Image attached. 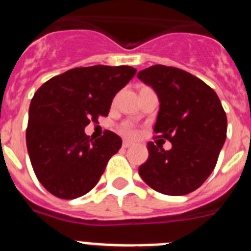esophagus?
<instances>
[{
	"label": "esophagus",
	"instance_id": "obj_1",
	"mask_svg": "<svg viewBox=\"0 0 251 251\" xmlns=\"http://www.w3.org/2000/svg\"><path fill=\"white\" fill-rule=\"evenodd\" d=\"M132 146H133L132 142L123 141V148H129V147H132Z\"/></svg>",
	"mask_w": 251,
	"mask_h": 251
}]
</instances>
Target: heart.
<instances>
[{
	"mask_svg": "<svg viewBox=\"0 0 251 251\" xmlns=\"http://www.w3.org/2000/svg\"><path fill=\"white\" fill-rule=\"evenodd\" d=\"M119 132L126 137H134L136 136V128L133 127L130 123H124L122 124L119 128Z\"/></svg>",
	"mask_w": 251,
	"mask_h": 251,
	"instance_id": "1",
	"label": "heart"
}]
</instances>
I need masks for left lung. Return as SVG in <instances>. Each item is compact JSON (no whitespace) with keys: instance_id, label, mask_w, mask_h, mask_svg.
<instances>
[{"instance_id":"1","label":"left lung","mask_w":251,"mask_h":251,"mask_svg":"<svg viewBox=\"0 0 251 251\" xmlns=\"http://www.w3.org/2000/svg\"><path fill=\"white\" fill-rule=\"evenodd\" d=\"M137 76L158 95L153 130L172 143L165 151L150 142L139 175L161 194H190L211 175L225 143L227 119L220 99L201 79L172 66L153 65Z\"/></svg>"}]
</instances>
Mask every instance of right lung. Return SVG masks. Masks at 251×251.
Wrapping results in <instances>:
<instances>
[{
  "instance_id": "right-lung-1",
  "label": "right lung",
  "mask_w": 251,
  "mask_h": 251,
  "mask_svg": "<svg viewBox=\"0 0 251 251\" xmlns=\"http://www.w3.org/2000/svg\"><path fill=\"white\" fill-rule=\"evenodd\" d=\"M136 73L123 65L75 68L51 77L35 93L26 146L35 175L50 194L73 200L98 183L122 138L105 130L93 141L84 128L108 115L115 94Z\"/></svg>"
}]
</instances>
